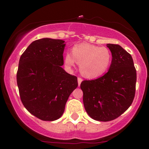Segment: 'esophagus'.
I'll list each match as a JSON object with an SVG mask.
<instances>
[{
	"label": "esophagus",
	"mask_w": 149,
	"mask_h": 149,
	"mask_svg": "<svg viewBox=\"0 0 149 149\" xmlns=\"http://www.w3.org/2000/svg\"><path fill=\"white\" fill-rule=\"evenodd\" d=\"M82 81H83V79H82L81 78H78V86H80V83H82Z\"/></svg>",
	"instance_id": "obj_1"
}]
</instances>
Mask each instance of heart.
Returning <instances> with one entry per match:
<instances>
[{
    "instance_id": "1",
    "label": "heart",
    "mask_w": 149,
    "mask_h": 149,
    "mask_svg": "<svg viewBox=\"0 0 149 149\" xmlns=\"http://www.w3.org/2000/svg\"><path fill=\"white\" fill-rule=\"evenodd\" d=\"M111 59V53L107 47L81 43L73 47V54L66 53L64 61L68 67H72L77 62L80 64L82 74L92 78L103 74L110 66Z\"/></svg>"
}]
</instances>
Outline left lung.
I'll use <instances>...</instances> for the list:
<instances>
[{"label":"left lung","mask_w":149,"mask_h":149,"mask_svg":"<svg viewBox=\"0 0 149 149\" xmlns=\"http://www.w3.org/2000/svg\"><path fill=\"white\" fill-rule=\"evenodd\" d=\"M112 54L108 72L80 84L85 109L92 119L113 120L130 107L134 100L136 72L132 57L119 45L107 44Z\"/></svg>","instance_id":"left-lung-1"}]
</instances>
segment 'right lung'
<instances>
[{
	"mask_svg": "<svg viewBox=\"0 0 149 149\" xmlns=\"http://www.w3.org/2000/svg\"><path fill=\"white\" fill-rule=\"evenodd\" d=\"M64 40L49 38L32 42L19 61L17 83L26 110L45 121L59 119L73 90L77 77L61 67Z\"/></svg>",
	"mask_w": 149,
	"mask_h": 149,
	"instance_id": "1",
	"label": "right lung"
}]
</instances>
